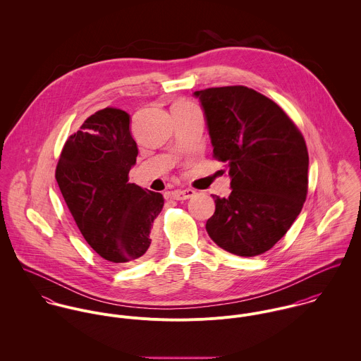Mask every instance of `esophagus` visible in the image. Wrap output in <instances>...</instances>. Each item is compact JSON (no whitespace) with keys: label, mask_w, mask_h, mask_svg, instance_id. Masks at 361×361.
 I'll return each instance as SVG.
<instances>
[{"label":"esophagus","mask_w":361,"mask_h":361,"mask_svg":"<svg viewBox=\"0 0 361 361\" xmlns=\"http://www.w3.org/2000/svg\"><path fill=\"white\" fill-rule=\"evenodd\" d=\"M195 195H196V192L192 190V189H182V190H175V192H172V197H173L175 200H189V199H192Z\"/></svg>","instance_id":"obj_1"}]
</instances>
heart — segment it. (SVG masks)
Masks as SVG:
<instances>
[{"mask_svg": "<svg viewBox=\"0 0 361 361\" xmlns=\"http://www.w3.org/2000/svg\"><path fill=\"white\" fill-rule=\"evenodd\" d=\"M178 105H190V103H188V102H180V103H176Z\"/></svg>", "mask_w": 361, "mask_h": 361, "instance_id": "obj_1", "label": "heart"}]
</instances>
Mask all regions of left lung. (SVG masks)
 <instances>
[{"mask_svg":"<svg viewBox=\"0 0 361 361\" xmlns=\"http://www.w3.org/2000/svg\"><path fill=\"white\" fill-rule=\"evenodd\" d=\"M214 157L226 164L231 195H211L207 233L224 250L253 257L285 236L307 196L309 153L302 133L268 97L245 86L195 92Z\"/></svg>","mask_w":361,"mask_h":361,"instance_id":"left-lung-1","label":"left lung"}]
</instances>
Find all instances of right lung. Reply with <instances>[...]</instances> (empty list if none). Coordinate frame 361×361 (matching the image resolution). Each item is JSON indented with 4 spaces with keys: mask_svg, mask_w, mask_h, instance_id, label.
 Instances as JSON below:
<instances>
[{
    "mask_svg": "<svg viewBox=\"0 0 361 361\" xmlns=\"http://www.w3.org/2000/svg\"><path fill=\"white\" fill-rule=\"evenodd\" d=\"M137 145L130 116L104 108L72 135L59 157L55 178L63 200L86 242L111 262L142 257L164 197L128 182Z\"/></svg>",
    "mask_w": 361,
    "mask_h": 361,
    "instance_id": "1",
    "label": "right lung"
}]
</instances>
